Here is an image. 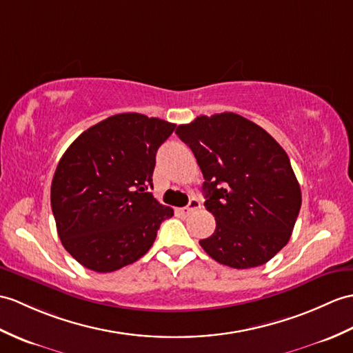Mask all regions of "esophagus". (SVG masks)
Segmentation results:
<instances>
[{
  "instance_id": "obj_1",
  "label": "esophagus",
  "mask_w": 353,
  "mask_h": 353,
  "mask_svg": "<svg viewBox=\"0 0 353 353\" xmlns=\"http://www.w3.org/2000/svg\"><path fill=\"white\" fill-rule=\"evenodd\" d=\"M200 208H201L200 200H199V199H191L190 203H188V206L182 209V212H183V214L188 215V214H191V212H194V210H196V209H200Z\"/></svg>"
}]
</instances>
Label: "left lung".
Here are the masks:
<instances>
[{
	"mask_svg": "<svg viewBox=\"0 0 353 353\" xmlns=\"http://www.w3.org/2000/svg\"><path fill=\"white\" fill-rule=\"evenodd\" d=\"M176 134L200 165L204 206L216 221L201 248L234 269L265 265L288 245L302 203L288 153L234 112L200 116Z\"/></svg>",
	"mask_w": 353,
	"mask_h": 353,
	"instance_id": "left-lung-1",
	"label": "left lung"
}]
</instances>
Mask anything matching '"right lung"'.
<instances>
[{
	"label": "right lung",
	"mask_w": 353,
	"mask_h": 353,
	"mask_svg": "<svg viewBox=\"0 0 353 353\" xmlns=\"http://www.w3.org/2000/svg\"><path fill=\"white\" fill-rule=\"evenodd\" d=\"M176 125L138 112L88 128L64 152L51 185L63 247L94 272H112L150 250L173 209L153 194L159 145Z\"/></svg>",
	"instance_id": "add662e5"
}]
</instances>
